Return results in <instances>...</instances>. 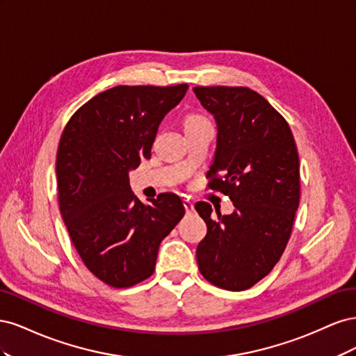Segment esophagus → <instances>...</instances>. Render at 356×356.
<instances>
[{
    "label": "esophagus",
    "instance_id": "esophagus-1",
    "mask_svg": "<svg viewBox=\"0 0 356 356\" xmlns=\"http://www.w3.org/2000/svg\"><path fill=\"white\" fill-rule=\"evenodd\" d=\"M182 202H184V208L187 212H191L193 209H195V204H193V202L190 199H184Z\"/></svg>",
    "mask_w": 356,
    "mask_h": 356
}]
</instances>
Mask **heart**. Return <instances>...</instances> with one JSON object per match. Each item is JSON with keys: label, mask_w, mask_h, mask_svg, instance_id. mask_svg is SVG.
<instances>
[{"label": "heart", "mask_w": 356, "mask_h": 356, "mask_svg": "<svg viewBox=\"0 0 356 356\" xmlns=\"http://www.w3.org/2000/svg\"><path fill=\"white\" fill-rule=\"evenodd\" d=\"M209 122L200 114H188L184 118V127L190 129V127H195V126H202V124H208Z\"/></svg>", "instance_id": "heart-1"}]
</instances>
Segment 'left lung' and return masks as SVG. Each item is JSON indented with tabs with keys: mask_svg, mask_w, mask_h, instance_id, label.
<instances>
[{
	"mask_svg": "<svg viewBox=\"0 0 356 356\" xmlns=\"http://www.w3.org/2000/svg\"><path fill=\"white\" fill-rule=\"evenodd\" d=\"M197 99L217 122V149L208 187L229 196L234 212L196 211L208 233L197 245L202 276L215 286L243 291L261 281L284 254L300 203V161L285 118L248 88L197 86Z\"/></svg>",
	"mask_w": 356,
	"mask_h": 356,
	"instance_id": "obj_1",
	"label": "left lung"
}]
</instances>
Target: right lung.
I'll use <instances>...</instances> for the list:
<instances>
[{
    "mask_svg": "<svg viewBox=\"0 0 356 356\" xmlns=\"http://www.w3.org/2000/svg\"><path fill=\"white\" fill-rule=\"evenodd\" d=\"M188 84L115 86L93 96L63 129L56 177L59 209L84 266L114 288H129L154 272L160 242L186 209L174 193L143 203L129 170L152 157L163 117Z\"/></svg>",
    "mask_w": 356,
    "mask_h": 356,
    "instance_id": "add662e5",
    "label": "right lung"
}]
</instances>
